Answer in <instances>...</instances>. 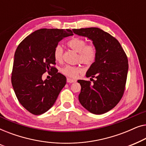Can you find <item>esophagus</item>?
Returning a JSON list of instances; mask_svg holds the SVG:
<instances>
[{"instance_id":"34e87169","label":"esophagus","mask_w":146,"mask_h":146,"mask_svg":"<svg viewBox=\"0 0 146 146\" xmlns=\"http://www.w3.org/2000/svg\"><path fill=\"white\" fill-rule=\"evenodd\" d=\"M76 82V80L69 78H67V82H68V83H73V82Z\"/></svg>"}]
</instances>
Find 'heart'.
<instances>
[{
	"instance_id": "obj_1",
	"label": "heart",
	"mask_w": 146,
	"mask_h": 146,
	"mask_svg": "<svg viewBox=\"0 0 146 146\" xmlns=\"http://www.w3.org/2000/svg\"><path fill=\"white\" fill-rule=\"evenodd\" d=\"M70 48L78 53V61L86 66L94 63L97 57V48L94 44H87L85 39L74 37L67 42ZM63 48L60 45H57L54 50V58L57 62H61L63 58ZM82 69L78 66L67 65L61 69L64 75L70 78H76L82 72Z\"/></svg>"
}]
</instances>
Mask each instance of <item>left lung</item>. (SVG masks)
<instances>
[{
    "label": "left lung",
    "mask_w": 146,
    "mask_h": 146,
    "mask_svg": "<svg viewBox=\"0 0 146 146\" xmlns=\"http://www.w3.org/2000/svg\"><path fill=\"white\" fill-rule=\"evenodd\" d=\"M78 35L86 36L96 46L97 57L86 72L90 81L79 80L82 106L90 112L102 114L113 108L121 100L125 88L128 60L118 40L98 28L73 29Z\"/></svg>",
    "instance_id": "obj_1"
}]
</instances>
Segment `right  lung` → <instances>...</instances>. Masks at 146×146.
<instances>
[{"mask_svg":"<svg viewBox=\"0 0 146 146\" xmlns=\"http://www.w3.org/2000/svg\"><path fill=\"white\" fill-rule=\"evenodd\" d=\"M70 29H42L28 36L15 54L11 82L21 104L34 115H40L54 105L66 78L55 67L54 50L64 38L72 35ZM52 77L43 81V74Z\"/></svg>","mask_w":146,"mask_h":146,"instance_id":"1","label":"right lung"}]
</instances>
